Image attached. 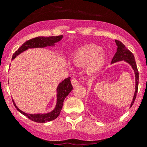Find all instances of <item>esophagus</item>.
Segmentation results:
<instances>
[{"label": "esophagus", "instance_id": "1", "mask_svg": "<svg viewBox=\"0 0 147 147\" xmlns=\"http://www.w3.org/2000/svg\"><path fill=\"white\" fill-rule=\"evenodd\" d=\"M71 82H72V84L73 87H75V86L79 84V82H78V80L75 79V78H72V79L71 80Z\"/></svg>", "mask_w": 147, "mask_h": 147}]
</instances>
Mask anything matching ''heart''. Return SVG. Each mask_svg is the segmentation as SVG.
I'll return each instance as SVG.
<instances>
[{
    "label": "heart",
    "mask_w": 147,
    "mask_h": 147,
    "mask_svg": "<svg viewBox=\"0 0 147 147\" xmlns=\"http://www.w3.org/2000/svg\"><path fill=\"white\" fill-rule=\"evenodd\" d=\"M72 63L77 66H82L87 63L86 70L91 75L98 73L107 62V53L103 49L95 44H87L77 48L71 55Z\"/></svg>",
    "instance_id": "obj_1"
}]
</instances>
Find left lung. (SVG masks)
<instances>
[{"label":"left lung","mask_w":147,"mask_h":147,"mask_svg":"<svg viewBox=\"0 0 147 147\" xmlns=\"http://www.w3.org/2000/svg\"><path fill=\"white\" fill-rule=\"evenodd\" d=\"M116 45L117 46V52L115 53V56L113 57L112 60V64L115 63H118L120 61H124L125 63H128L130 66L131 67L132 69L134 70V75H135V92H134V96H133V100L130 105V107L134 104V100L137 96V90H138V83H139V72H138L137 67L136 65L135 60H134V55L125 47L124 44L121 43L119 40H115Z\"/></svg>","instance_id":"8db88e82"}]
</instances>
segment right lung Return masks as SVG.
<instances>
[{"label":"right lung","mask_w":147,"mask_h":147,"mask_svg":"<svg viewBox=\"0 0 147 147\" xmlns=\"http://www.w3.org/2000/svg\"><path fill=\"white\" fill-rule=\"evenodd\" d=\"M63 38V35L60 36H51V37H42L39 36L37 38H32V39L26 41V42L23 44L18 49L17 51L13 54L12 57V60H14L17 56L21 54L23 52L26 51L28 49L32 48H43L46 47H55L57 42L60 41L62 38ZM73 87H72V84L70 82V78H68L67 79L64 80L63 82L59 83L57 87V94H56V105L54 109L50 112H47V113H37V114H29L26 113L21 109H19L16 106L14 100H13V104L18 111L23 114V115L27 117L30 119L32 121H35L38 123H45L48 121H52L53 119H55L57 117L60 115L61 109L63 106V102L65 97L70 93Z\"/></svg>","instance_id":"obj_1"}]
</instances>
